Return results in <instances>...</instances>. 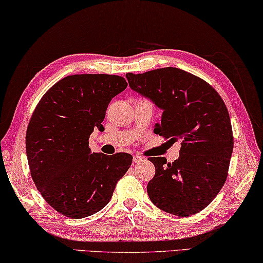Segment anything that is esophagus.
Listing matches in <instances>:
<instances>
[{
  "label": "esophagus",
  "mask_w": 263,
  "mask_h": 263,
  "mask_svg": "<svg viewBox=\"0 0 263 263\" xmlns=\"http://www.w3.org/2000/svg\"><path fill=\"white\" fill-rule=\"evenodd\" d=\"M141 159H143V158L136 154V156H133V164H137V162H139Z\"/></svg>",
  "instance_id": "esophagus-1"
}]
</instances>
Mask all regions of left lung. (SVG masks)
<instances>
[{"mask_svg":"<svg viewBox=\"0 0 263 263\" xmlns=\"http://www.w3.org/2000/svg\"><path fill=\"white\" fill-rule=\"evenodd\" d=\"M131 89L162 110L154 133L181 140L179 158L149 157L156 174L147 185L151 201L167 213H199L227 179L233 145L232 124L220 95L207 82L178 68L126 73Z\"/></svg>","mask_w":263,"mask_h":263,"instance_id":"1","label":"left lung"}]
</instances>
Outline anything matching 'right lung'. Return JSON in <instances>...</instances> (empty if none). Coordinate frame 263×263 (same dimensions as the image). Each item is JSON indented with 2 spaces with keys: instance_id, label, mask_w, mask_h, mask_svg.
<instances>
[{
  "instance_id": "add662e5",
  "label": "right lung",
  "mask_w": 263,
  "mask_h": 263,
  "mask_svg": "<svg viewBox=\"0 0 263 263\" xmlns=\"http://www.w3.org/2000/svg\"><path fill=\"white\" fill-rule=\"evenodd\" d=\"M116 74H72L52 85L29 122L26 149L31 178L53 210L71 219L106 206L132 156L91 153L90 135L103 131L111 99L126 89Z\"/></svg>"
}]
</instances>
